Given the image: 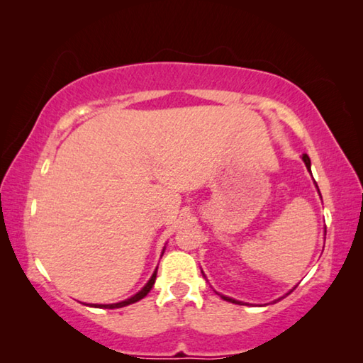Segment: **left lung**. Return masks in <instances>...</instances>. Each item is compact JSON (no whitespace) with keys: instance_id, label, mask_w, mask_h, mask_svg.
<instances>
[{"instance_id":"obj_1","label":"left lung","mask_w":363,"mask_h":363,"mask_svg":"<svg viewBox=\"0 0 363 363\" xmlns=\"http://www.w3.org/2000/svg\"><path fill=\"white\" fill-rule=\"evenodd\" d=\"M303 162H304V164H306V168H307V171H311V158L306 155V153H303ZM315 187H317V184H315ZM317 190H318V187H317ZM318 195H320V190H318ZM201 274H203V270H201ZM203 277H205V274H203ZM219 294V293H218ZM288 294V293H286ZM220 298L223 299H225V301H229V303H233V304H245V303H242V301H237V299H233V298H229V296H224V294H219ZM281 298H285V296H281ZM281 298H279V299H275V301H280ZM274 301V303H275Z\"/></svg>"}]
</instances>
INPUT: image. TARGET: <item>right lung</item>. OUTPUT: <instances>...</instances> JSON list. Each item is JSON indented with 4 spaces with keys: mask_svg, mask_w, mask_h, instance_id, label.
<instances>
[{
    "mask_svg": "<svg viewBox=\"0 0 363 363\" xmlns=\"http://www.w3.org/2000/svg\"><path fill=\"white\" fill-rule=\"evenodd\" d=\"M163 251H164V248H163ZM157 269L153 270V274H152V277L149 279V281H147V284L143 288H140V290L136 294H133L131 298H128L125 301H120V303H113V304H86V306H89V307H101V309H118V307H125V306H130L133 303H138V301L145 298L147 293L152 290V286H153V284H155V279H157Z\"/></svg>",
    "mask_w": 363,
    "mask_h": 363,
    "instance_id": "1",
    "label": "right lung"
}]
</instances>
